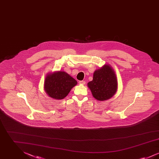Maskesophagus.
<instances>
[{
	"mask_svg": "<svg viewBox=\"0 0 159 159\" xmlns=\"http://www.w3.org/2000/svg\"><path fill=\"white\" fill-rule=\"evenodd\" d=\"M86 83V82H84V81H79V84H84Z\"/></svg>",
	"mask_w": 159,
	"mask_h": 159,
	"instance_id": "34e87169",
	"label": "esophagus"
}]
</instances>
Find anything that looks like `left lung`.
Listing matches in <instances>:
<instances>
[{
	"label": "left lung",
	"mask_w": 159,
	"mask_h": 159,
	"mask_svg": "<svg viewBox=\"0 0 159 159\" xmlns=\"http://www.w3.org/2000/svg\"><path fill=\"white\" fill-rule=\"evenodd\" d=\"M93 97L98 101L111 98L117 89V80L113 69L105 64L93 73V80L88 83Z\"/></svg>",
	"instance_id": "1"
}]
</instances>
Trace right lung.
Returning a JSON list of instances; mask_svg holds the SVG:
<instances>
[{
    "mask_svg": "<svg viewBox=\"0 0 159 159\" xmlns=\"http://www.w3.org/2000/svg\"><path fill=\"white\" fill-rule=\"evenodd\" d=\"M77 83L76 80L66 72L55 71L46 76L44 89L51 98L62 99L67 97Z\"/></svg>",
    "mask_w": 159,
    "mask_h": 159,
    "instance_id": "right-lung-1",
    "label": "right lung"
}]
</instances>
